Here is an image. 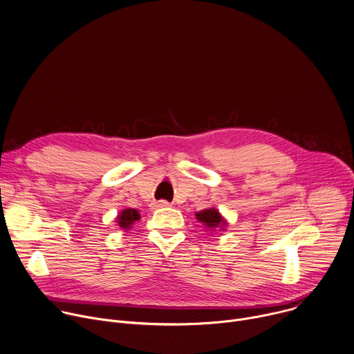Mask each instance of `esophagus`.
Masks as SVG:
<instances>
[{
  "instance_id": "obj_1",
  "label": "esophagus",
  "mask_w": 354,
  "mask_h": 354,
  "mask_svg": "<svg viewBox=\"0 0 354 354\" xmlns=\"http://www.w3.org/2000/svg\"><path fill=\"white\" fill-rule=\"evenodd\" d=\"M156 206H157V207H168V206H169V201H167V200H160V201H157Z\"/></svg>"
}]
</instances>
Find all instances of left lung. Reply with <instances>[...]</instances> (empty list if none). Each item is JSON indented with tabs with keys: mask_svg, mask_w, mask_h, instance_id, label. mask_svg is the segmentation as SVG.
Instances as JSON below:
<instances>
[{
	"mask_svg": "<svg viewBox=\"0 0 354 354\" xmlns=\"http://www.w3.org/2000/svg\"><path fill=\"white\" fill-rule=\"evenodd\" d=\"M196 217H197V220H198L200 223H205V225H207V227H210V228L217 227L221 222L223 223L221 225H224V223H225V221L223 220V217L220 216V213H218L216 209H207V210L200 212V213L196 214Z\"/></svg>",
	"mask_w": 354,
	"mask_h": 354,
	"instance_id": "obj_1",
	"label": "left lung"
}]
</instances>
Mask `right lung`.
<instances>
[{"label": "right lung", "mask_w": 354, "mask_h": 354, "mask_svg": "<svg viewBox=\"0 0 354 354\" xmlns=\"http://www.w3.org/2000/svg\"><path fill=\"white\" fill-rule=\"evenodd\" d=\"M140 220V213L136 209H126L120 213V216L118 217V223L122 228L129 230L131 228V224Z\"/></svg>", "instance_id": "right-lung-1"}]
</instances>
